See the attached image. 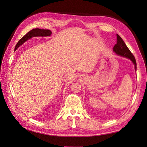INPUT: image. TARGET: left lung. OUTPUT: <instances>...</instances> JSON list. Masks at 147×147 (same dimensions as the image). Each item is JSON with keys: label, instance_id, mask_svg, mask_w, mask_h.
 Wrapping results in <instances>:
<instances>
[{"label": "left lung", "instance_id": "1", "mask_svg": "<svg viewBox=\"0 0 147 147\" xmlns=\"http://www.w3.org/2000/svg\"><path fill=\"white\" fill-rule=\"evenodd\" d=\"M117 44L113 47V52L116 53L118 56L124 57L126 58L130 59L132 63L134 65L135 70H137V64L134 56H133L132 53L129 50V48L127 47L125 43L124 42L123 39L121 38L118 34L117 35Z\"/></svg>", "mask_w": 147, "mask_h": 147}]
</instances>
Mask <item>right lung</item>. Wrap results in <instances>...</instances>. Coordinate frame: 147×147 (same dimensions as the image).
Listing matches in <instances>:
<instances>
[{
    "label": "right lung",
    "instance_id": "1",
    "mask_svg": "<svg viewBox=\"0 0 147 147\" xmlns=\"http://www.w3.org/2000/svg\"><path fill=\"white\" fill-rule=\"evenodd\" d=\"M51 35V31L49 29H41L38 28H35L30 30L29 32L26 34L24 36L21 38L19 42H18L15 48V50H17V48L20 47L22 44H23L29 39L34 37H48Z\"/></svg>",
    "mask_w": 147,
    "mask_h": 147
}]
</instances>
